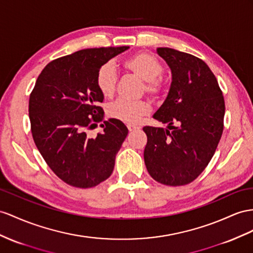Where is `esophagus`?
<instances>
[{"label": "esophagus", "instance_id": "obj_1", "mask_svg": "<svg viewBox=\"0 0 253 253\" xmlns=\"http://www.w3.org/2000/svg\"><path fill=\"white\" fill-rule=\"evenodd\" d=\"M128 130L129 131H133V130H138L139 127L138 126H133V125H128Z\"/></svg>", "mask_w": 253, "mask_h": 253}]
</instances>
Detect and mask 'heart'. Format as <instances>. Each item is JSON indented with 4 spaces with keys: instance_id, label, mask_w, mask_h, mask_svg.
Instances as JSON below:
<instances>
[{
    "instance_id": "heart-1",
    "label": "heart",
    "mask_w": 253,
    "mask_h": 253,
    "mask_svg": "<svg viewBox=\"0 0 253 253\" xmlns=\"http://www.w3.org/2000/svg\"><path fill=\"white\" fill-rule=\"evenodd\" d=\"M124 67L129 73L144 81V89L150 95L157 97L164 90L161 75L164 66L156 56L148 52H139L124 62ZM116 71L112 64L106 63L97 71L96 84L101 95L106 98L112 97L116 86ZM150 112V106L145 101H129L118 99L108 107L110 118L121 121L126 124L137 123Z\"/></svg>"
}]
</instances>
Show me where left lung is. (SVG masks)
Here are the masks:
<instances>
[{"instance_id": "1", "label": "left lung", "mask_w": 253, "mask_h": 253, "mask_svg": "<svg viewBox=\"0 0 253 253\" xmlns=\"http://www.w3.org/2000/svg\"><path fill=\"white\" fill-rule=\"evenodd\" d=\"M157 53L169 65L172 82L153 118L173 130L143 128L144 163L158 183L183 186L196 179L215 154L223 131L224 99L215 75L199 57L171 48H157Z\"/></svg>"}]
</instances>
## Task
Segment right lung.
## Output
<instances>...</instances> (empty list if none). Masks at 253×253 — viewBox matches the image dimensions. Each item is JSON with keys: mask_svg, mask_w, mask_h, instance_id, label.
I'll return each mask as SVG.
<instances>
[{"mask_svg": "<svg viewBox=\"0 0 253 253\" xmlns=\"http://www.w3.org/2000/svg\"><path fill=\"white\" fill-rule=\"evenodd\" d=\"M128 46L84 49L50 62L30 95L32 135L57 176L78 188H90L111 175L128 129L115 119L103 121L95 137L86 130L103 120L98 69Z\"/></svg>", "mask_w": 253, "mask_h": 253, "instance_id": "add662e5", "label": "right lung"}]
</instances>
